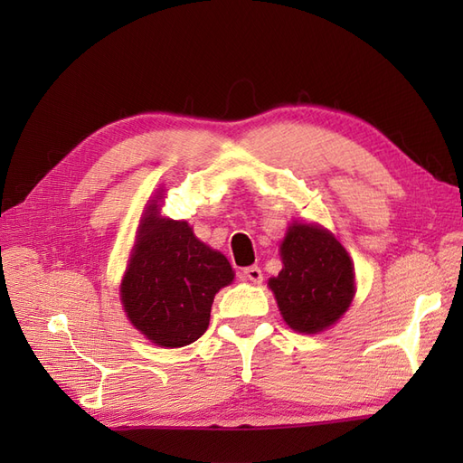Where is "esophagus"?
Listing matches in <instances>:
<instances>
[{
    "label": "esophagus",
    "mask_w": 463,
    "mask_h": 463,
    "mask_svg": "<svg viewBox=\"0 0 463 463\" xmlns=\"http://www.w3.org/2000/svg\"><path fill=\"white\" fill-rule=\"evenodd\" d=\"M243 274H245V278H249L253 284H260V282H262V270L259 269V266H247V269L243 270Z\"/></svg>",
    "instance_id": "34e87169"
}]
</instances>
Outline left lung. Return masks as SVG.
Here are the masks:
<instances>
[{"mask_svg":"<svg viewBox=\"0 0 463 463\" xmlns=\"http://www.w3.org/2000/svg\"><path fill=\"white\" fill-rule=\"evenodd\" d=\"M282 270L269 279L286 325L317 334L335 325L355 296V272L347 250L317 223H291L282 245Z\"/></svg>","mask_w":463,"mask_h":463,"instance_id":"1","label":"left lung"}]
</instances>
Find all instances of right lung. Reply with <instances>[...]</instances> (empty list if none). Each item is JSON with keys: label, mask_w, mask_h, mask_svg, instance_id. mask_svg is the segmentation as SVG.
Returning <instances> with one entry per match:
<instances>
[{"label": "right lung", "mask_w": 463, "mask_h": 463, "mask_svg": "<svg viewBox=\"0 0 463 463\" xmlns=\"http://www.w3.org/2000/svg\"><path fill=\"white\" fill-rule=\"evenodd\" d=\"M233 276L228 259L199 241L187 222L162 218L150 204L121 279V303L152 344L184 347L206 332L214 296Z\"/></svg>", "instance_id": "right-lung-1"}]
</instances>
